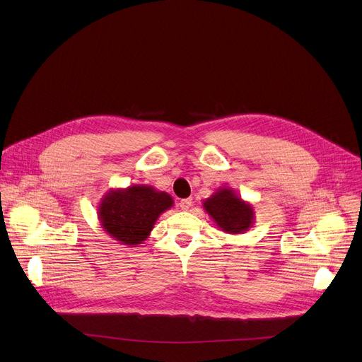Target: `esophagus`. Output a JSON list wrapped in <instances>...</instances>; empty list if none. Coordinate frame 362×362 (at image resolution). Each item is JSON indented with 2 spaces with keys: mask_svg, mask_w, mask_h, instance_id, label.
Returning <instances> with one entry per match:
<instances>
[{
  "mask_svg": "<svg viewBox=\"0 0 362 362\" xmlns=\"http://www.w3.org/2000/svg\"><path fill=\"white\" fill-rule=\"evenodd\" d=\"M179 206H180V209L182 211H189L190 209V206H192V199L190 198H187V199H182L180 202H179Z\"/></svg>",
  "mask_w": 362,
  "mask_h": 362,
  "instance_id": "34e87169",
  "label": "esophagus"
}]
</instances>
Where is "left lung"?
Instances as JSON below:
<instances>
[{
  "mask_svg": "<svg viewBox=\"0 0 362 362\" xmlns=\"http://www.w3.org/2000/svg\"><path fill=\"white\" fill-rule=\"evenodd\" d=\"M202 205L209 218L226 234H244L254 225L255 212L252 204L244 201L229 186L219 187Z\"/></svg>",
  "mask_w": 362,
  "mask_h": 362,
  "instance_id": "1",
  "label": "left lung"
}]
</instances>
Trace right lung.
Listing matches in <instances>:
<instances>
[{
    "label": "right lung",
    "mask_w": 362,
    "mask_h": 362,
    "mask_svg": "<svg viewBox=\"0 0 362 362\" xmlns=\"http://www.w3.org/2000/svg\"><path fill=\"white\" fill-rule=\"evenodd\" d=\"M173 204L169 193L150 185L115 187L98 202V219L107 235L118 244L137 247L148 238L158 216Z\"/></svg>",
    "instance_id": "1"
}]
</instances>
